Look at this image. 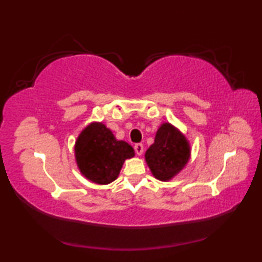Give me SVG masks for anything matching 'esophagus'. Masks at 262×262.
<instances>
[{
	"instance_id": "esophagus-1",
	"label": "esophagus",
	"mask_w": 262,
	"mask_h": 262,
	"mask_svg": "<svg viewBox=\"0 0 262 262\" xmlns=\"http://www.w3.org/2000/svg\"><path fill=\"white\" fill-rule=\"evenodd\" d=\"M134 149H135V152L139 155V156H141L142 154H143V150H144V147H143V144L142 143H136L135 145H134Z\"/></svg>"
}]
</instances>
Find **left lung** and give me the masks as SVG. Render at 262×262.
<instances>
[{
  "instance_id": "left-lung-1",
  "label": "left lung",
  "mask_w": 262,
  "mask_h": 262,
  "mask_svg": "<svg viewBox=\"0 0 262 262\" xmlns=\"http://www.w3.org/2000/svg\"><path fill=\"white\" fill-rule=\"evenodd\" d=\"M144 157L155 178L168 181L188 163L190 144L178 128L170 122H164L158 128L155 142L145 151Z\"/></svg>"
}]
</instances>
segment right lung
<instances>
[{
    "instance_id": "1",
    "label": "right lung",
    "mask_w": 262,
    "mask_h": 262,
    "mask_svg": "<svg viewBox=\"0 0 262 262\" xmlns=\"http://www.w3.org/2000/svg\"><path fill=\"white\" fill-rule=\"evenodd\" d=\"M74 150L79 172L99 185L114 181L126 159L135 156L132 145L115 139L103 122H91L84 128L75 142Z\"/></svg>"
}]
</instances>
